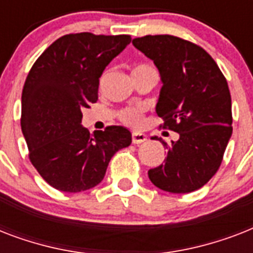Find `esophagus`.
Returning <instances> with one entry per match:
<instances>
[{
  "label": "esophagus",
  "mask_w": 253,
  "mask_h": 253,
  "mask_svg": "<svg viewBox=\"0 0 253 253\" xmlns=\"http://www.w3.org/2000/svg\"><path fill=\"white\" fill-rule=\"evenodd\" d=\"M147 136L144 134H140V132H134L132 134V143L134 144H140V143L146 142Z\"/></svg>",
  "instance_id": "esophagus-1"
}]
</instances>
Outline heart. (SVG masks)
I'll use <instances>...</instances> for the list:
<instances>
[{
	"instance_id": "heart-1",
	"label": "heart",
	"mask_w": 253,
	"mask_h": 253,
	"mask_svg": "<svg viewBox=\"0 0 253 253\" xmlns=\"http://www.w3.org/2000/svg\"><path fill=\"white\" fill-rule=\"evenodd\" d=\"M146 69H152L148 65H138L134 71H146ZM132 71V72H134ZM119 121L126 125V126L135 127L138 128L143 125L144 119V109L142 106H127L118 113Z\"/></svg>"
}]
</instances>
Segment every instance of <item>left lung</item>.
Instances as JSON below:
<instances>
[{
	"label": "left lung",
	"instance_id": "obj_1",
	"mask_svg": "<svg viewBox=\"0 0 253 253\" xmlns=\"http://www.w3.org/2000/svg\"><path fill=\"white\" fill-rule=\"evenodd\" d=\"M132 44L154 60L162 76L156 113L160 127L178 132L164 164L148 170L151 182L169 193L202 188L219 169L232 134L231 95L226 77L196 43L173 35L135 38ZM154 139H158L155 136Z\"/></svg>",
	"mask_w": 253,
	"mask_h": 253
}]
</instances>
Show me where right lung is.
I'll return each mask as SVG.
<instances>
[{"label":"right lung","instance_id":"add662e5","mask_svg":"<svg viewBox=\"0 0 253 253\" xmlns=\"http://www.w3.org/2000/svg\"><path fill=\"white\" fill-rule=\"evenodd\" d=\"M130 42V35L68 34L30 69L22 90V132L30 162L52 188L68 193L94 188L115 152L131 144L125 127L90 135L81 126L83 110L98 99L99 77Z\"/></svg>","mask_w":253,"mask_h":253}]
</instances>
